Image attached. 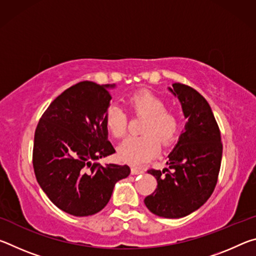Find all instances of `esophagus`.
<instances>
[{
    "label": "esophagus",
    "instance_id": "esophagus-1",
    "mask_svg": "<svg viewBox=\"0 0 256 256\" xmlns=\"http://www.w3.org/2000/svg\"><path fill=\"white\" fill-rule=\"evenodd\" d=\"M131 172H132L133 175L142 174V172H144V170H141V168H138V167H132L131 168Z\"/></svg>",
    "mask_w": 256,
    "mask_h": 256
}]
</instances>
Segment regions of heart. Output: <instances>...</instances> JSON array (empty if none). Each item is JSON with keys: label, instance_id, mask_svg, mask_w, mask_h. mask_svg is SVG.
Wrapping results in <instances>:
<instances>
[{"label": "heart", "instance_id": "1", "mask_svg": "<svg viewBox=\"0 0 256 256\" xmlns=\"http://www.w3.org/2000/svg\"><path fill=\"white\" fill-rule=\"evenodd\" d=\"M128 105L134 115L144 116L142 136H131L118 148L120 158L131 164H140L152 159L158 154L160 144L170 146L178 136L182 118L175 110L167 108V102L150 92H140L128 99ZM104 122L107 131L115 138H122L128 131V116L116 105L106 110Z\"/></svg>", "mask_w": 256, "mask_h": 256}]
</instances>
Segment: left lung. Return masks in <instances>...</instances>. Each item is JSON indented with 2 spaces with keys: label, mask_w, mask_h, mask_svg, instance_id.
Returning <instances> with one entry per match:
<instances>
[{
  "label": "left lung",
  "mask_w": 256,
  "mask_h": 256,
  "mask_svg": "<svg viewBox=\"0 0 256 256\" xmlns=\"http://www.w3.org/2000/svg\"><path fill=\"white\" fill-rule=\"evenodd\" d=\"M170 92L178 97L188 122L178 144L168 156V168L149 174L157 188L144 198L146 208L164 218H182L204 204L218 182L222 142L211 107L196 89L174 84Z\"/></svg>",
  "instance_id": "8db88e82"
}]
</instances>
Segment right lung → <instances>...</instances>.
Wrapping results in <instances>:
<instances>
[{"instance_id":"obj_1","label":"right lung","mask_w":256,"mask_h":256,"mask_svg":"<svg viewBox=\"0 0 256 256\" xmlns=\"http://www.w3.org/2000/svg\"><path fill=\"white\" fill-rule=\"evenodd\" d=\"M110 84H73L42 115L34 138L32 166L38 184L66 214H97L110 201L116 182L130 175L128 164L100 166L96 160L115 152L107 140L104 115Z\"/></svg>"}]
</instances>
